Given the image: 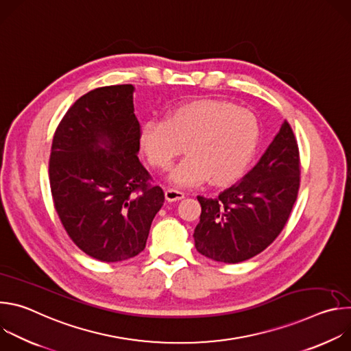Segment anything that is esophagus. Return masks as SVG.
Listing matches in <instances>:
<instances>
[{
    "mask_svg": "<svg viewBox=\"0 0 351 351\" xmlns=\"http://www.w3.org/2000/svg\"><path fill=\"white\" fill-rule=\"evenodd\" d=\"M165 198L167 202H179V199L184 198V193L183 191H179V190H175V189H167L165 190Z\"/></svg>",
    "mask_w": 351,
    "mask_h": 351,
    "instance_id": "34e87169",
    "label": "esophagus"
}]
</instances>
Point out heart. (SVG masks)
<instances>
[{"mask_svg": "<svg viewBox=\"0 0 351 351\" xmlns=\"http://www.w3.org/2000/svg\"><path fill=\"white\" fill-rule=\"evenodd\" d=\"M260 122L245 108L219 101L195 99L168 112L167 121L149 119L140 130V144L149 165L172 169L171 180L183 187L237 180L252 162L260 143Z\"/></svg>", "mask_w": 351, "mask_h": 351, "instance_id": "b5f03b06", "label": "heart"}]
</instances>
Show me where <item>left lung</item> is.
<instances>
[{"instance_id": "left-lung-1", "label": "left lung", "mask_w": 351, "mask_h": 351, "mask_svg": "<svg viewBox=\"0 0 351 351\" xmlns=\"http://www.w3.org/2000/svg\"><path fill=\"white\" fill-rule=\"evenodd\" d=\"M300 187V154L287 121L257 165L202 204L194 243L199 254L236 264L260 254L285 228Z\"/></svg>"}]
</instances>
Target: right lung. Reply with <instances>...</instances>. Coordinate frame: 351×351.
Returning <instances> with one entry per match:
<instances>
[{
    "mask_svg": "<svg viewBox=\"0 0 351 351\" xmlns=\"http://www.w3.org/2000/svg\"><path fill=\"white\" fill-rule=\"evenodd\" d=\"M132 84L82 95L60 122L49 156L56 211L87 256L118 263L141 253L164 191L138 161Z\"/></svg>",
    "mask_w": 351,
    "mask_h": 351,
    "instance_id": "obj_1",
    "label": "right lung"
}]
</instances>
